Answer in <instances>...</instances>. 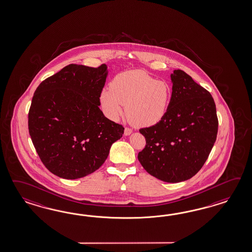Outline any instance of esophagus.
I'll use <instances>...</instances> for the list:
<instances>
[{
	"instance_id": "34e87169",
	"label": "esophagus",
	"mask_w": 252,
	"mask_h": 252,
	"mask_svg": "<svg viewBox=\"0 0 252 252\" xmlns=\"http://www.w3.org/2000/svg\"><path fill=\"white\" fill-rule=\"evenodd\" d=\"M132 132H133L132 129L129 128V127H126L124 134H125V135H129L130 134H132Z\"/></svg>"
}]
</instances>
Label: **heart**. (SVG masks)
Here are the masks:
<instances>
[{
  "instance_id": "b5f03b06",
  "label": "heart",
  "mask_w": 252,
  "mask_h": 252,
  "mask_svg": "<svg viewBox=\"0 0 252 252\" xmlns=\"http://www.w3.org/2000/svg\"><path fill=\"white\" fill-rule=\"evenodd\" d=\"M172 90L164 81L151 75L131 70L117 74L101 93L104 113L112 120H117L126 113L129 121L136 126L147 127L159 123L165 117L171 102Z\"/></svg>"
}]
</instances>
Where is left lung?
I'll return each instance as SVG.
<instances>
[{
    "label": "left lung",
    "instance_id": "left-lung-1",
    "mask_svg": "<svg viewBox=\"0 0 252 252\" xmlns=\"http://www.w3.org/2000/svg\"><path fill=\"white\" fill-rule=\"evenodd\" d=\"M171 102L159 123L141 128L146 147L138 153L151 176L168 183L188 180L201 169L217 138L214 99L190 75L174 70Z\"/></svg>",
    "mask_w": 252,
    "mask_h": 252
}]
</instances>
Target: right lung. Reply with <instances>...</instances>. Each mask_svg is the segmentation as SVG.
<instances>
[{
  "label": "right lung",
  "mask_w": 252,
  "mask_h": 252,
  "mask_svg": "<svg viewBox=\"0 0 252 252\" xmlns=\"http://www.w3.org/2000/svg\"><path fill=\"white\" fill-rule=\"evenodd\" d=\"M107 65L69 64L43 81L32 99L28 127L45 167L65 179L84 178L107 158L123 126L104 117L100 95Z\"/></svg>",
  "instance_id": "right-lung-1"
}]
</instances>
